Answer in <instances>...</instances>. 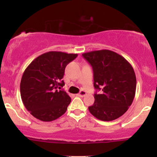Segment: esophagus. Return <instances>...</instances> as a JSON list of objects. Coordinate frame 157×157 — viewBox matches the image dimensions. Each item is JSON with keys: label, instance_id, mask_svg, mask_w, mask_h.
I'll return each instance as SVG.
<instances>
[{"label": "esophagus", "instance_id": "esophagus-1", "mask_svg": "<svg viewBox=\"0 0 157 157\" xmlns=\"http://www.w3.org/2000/svg\"><path fill=\"white\" fill-rule=\"evenodd\" d=\"M77 95L79 97H84L86 95V92L85 91H80V92L79 94H77Z\"/></svg>", "mask_w": 157, "mask_h": 157}]
</instances>
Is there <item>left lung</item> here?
<instances>
[{"instance_id":"1","label":"left lung","mask_w":157,"mask_h":157,"mask_svg":"<svg viewBox=\"0 0 157 157\" xmlns=\"http://www.w3.org/2000/svg\"><path fill=\"white\" fill-rule=\"evenodd\" d=\"M92 66L94 86L102 94H94L90 113L102 121H112L123 115L134 100L136 79L134 68L121 55L110 50L82 54Z\"/></svg>"}]
</instances>
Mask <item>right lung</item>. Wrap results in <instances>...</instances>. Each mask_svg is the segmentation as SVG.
Instances as JSON below:
<instances>
[{"mask_svg":"<svg viewBox=\"0 0 157 157\" xmlns=\"http://www.w3.org/2000/svg\"><path fill=\"white\" fill-rule=\"evenodd\" d=\"M77 54L48 52L38 56L28 66L21 81V96L27 111L44 122L62 116L71 102L63 90L65 68Z\"/></svg>","mask_w":157,"mask_h":157,"instance_id":"add662e5","label":"right lung"}]
</instances>
